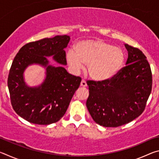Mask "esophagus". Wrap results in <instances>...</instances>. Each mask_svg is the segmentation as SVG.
Instances as JSON below:
<instances>
[{
	"label": "esophagus",
	"instance_id": "obj_1",
	"mask_svg": "<svg viewBox=\"0 0 159 159\" xmlns=\"http://www.w3.org/2000/svg\"><path fill=\"white\" fill-rule=\"evenodd\" d=\"M80 86H81V87H86V86H87V83H86L85 80H81V82H80Z\"/></svg>",
	"mask_w": 159,
	"mask_h": 159
}]
</instances>
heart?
I'll return each instance as SVG.
<instances>
[{
    "instance_id": "obj_1",
    "label": "heart",
    "mask_w": 159,
    "mask_h": 159,
    "mask_svg": "<svg viewBox=\"0 0 159 159\" xmlns=\"http://www.w3.org/2000/svg\"><path fill=\"white\" fill-rule=\"evenodd\" d=\"M66 61L71 69L79 71L88 64L90 76L95 80L111 79L121 69L125 61L123 50L102 40L80 41L75 50L66 53Z\"/></svg>"
}]
</instances>
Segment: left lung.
Returning a JSON list of instances; mask_svg holds the SVG:
<instances>
[{"instance_id": "8db88e82", "label": "left lung", "mask_w": 159, "mask_h": 159, "mask_svg": "<svg viewBox=\"0 0 159 159\" xmlns=\"http://www.w3.org/2000/svg\"><path fill=\"white\" fill-rule=\"evenodd\" d=\"M126 66L111 79L88 80L86 106L96 123L118 127L139 116L152 92V74L146 56L137 48L125 44Z\"/></svg>"}]
</instances>
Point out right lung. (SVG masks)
<instances>
[{
	"label": "right lung",
	"mask_w": 159,
	"mask_h": 159,
	"mask_svg": "<svg viewBox=\"0 0 159 159\" xmlns=\"http://www.w3.org/2000/svg\"><path fill=\"white\" fill-rule=\"evenodd\" d=\"M70 39L67 35H60L29 43L20 48L12 61L7 78L10 102L15 111L27 121L49 125L65 114L81 78L69 74L62 66H48L45 57L52 55L58 63L66 65L64 48ZM31 63L47 66V79L38 88H29L23 81V71Z\"/></svg>",
	"instance_id": "1"
}]
</instances>
